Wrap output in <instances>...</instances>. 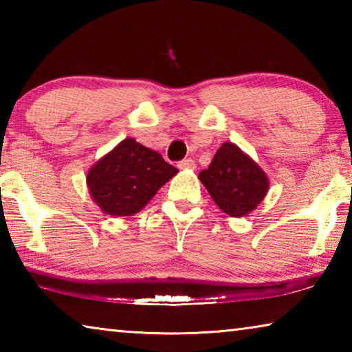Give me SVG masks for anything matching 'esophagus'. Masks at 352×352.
Returning a JSON list of instances; mask_svg holds the SVG:
<instances>
[{
    "label": "esophagus",
    "instance_id": "obj_1",
    "mask_svg": "<svg viewBox=\"0 0 352 352\" xmlns=\"http://www.w3.org/2000/svg\"><path fill=\"white\" fill-rule=\"evenodd\" d=\"M178 168L180 169H195V162L192 158H184L178 162Z\"/></svg>",
    "mask_w": 352,
    "mask_h": 352
}]
</instances>
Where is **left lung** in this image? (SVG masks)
Instances as JSON below:
<instances>
[{
	"instance_id": "8db88e82",
	"label": "left lung",
	"mask_w": 352,
	"mask_h": 352,
	"mask_svg": "<svg viewBox=\"0 0 352 352\" xmlns=\"http://www.w3.org/2000/svg\"><path fill=\"white\" fill-rule=\"evenodd\" d=\"M199 178L216 205L231 217L247 216L269 190L265 172L233 142L220 146Z\"/></svg>"
}]
</instances>
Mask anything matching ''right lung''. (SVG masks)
I'll use <instances>...</instances> for the list:
<instances>
[{
  "instance_id": "1",
  "label": "right lung",
  "mask_w": 352,
  "mask_h": 352,
  "mask_svg": "<svg viewBox=\"0 0 352 352\" xmlns=\"http://www.w3.org/2000/svg\"><path fill=\"white\" fill-rule=\"evenodd\" d=\"M178 172L162 155L126 138L88 170L87 186L109 216H133Z\"/></svg>"
}]
</instances>
